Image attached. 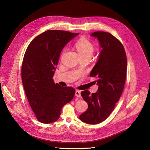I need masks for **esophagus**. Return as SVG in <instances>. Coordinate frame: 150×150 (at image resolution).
Listing matches in <instances>:
<instances>
[{"mask_svg": "<svg viewBox=\"0 0 150 150\" xmlns=\"http://www.w3.org/2000/svg\"><path fill=\"white\" fill-rule=\"evenodd\" d=\"M75 96L78 97H81V91H78V90H76L75 91Z\"/></svg>", "mask_w": 150, "mask_h": 150, "instance_id": "obj_1", "label": "esophagus"}]
</instances>
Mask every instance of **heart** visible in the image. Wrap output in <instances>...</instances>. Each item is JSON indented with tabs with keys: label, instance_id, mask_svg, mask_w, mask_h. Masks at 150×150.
<instances>
[{
	"label": "heart",
	"instance_id": "heart-1",
	"mask_svg": "<svg viewBox=\"0 0 150 150\" xmlns=\"http://www.w3.org/2000/svg\"><path fill=\"white\" fill-rule=\"evenodd\" d=\"M75 47L81 57L90 56L93 54L94 45L88 39L82 38L75 43Z\"/></svg>",
	"mask_w": 150,
	"mask_h": 150
}]
</instances>
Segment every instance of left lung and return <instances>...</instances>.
Masks as SVG:
<instances>
[{"label":"left lung","instance_id":"obj_1","mask_svg":"<svg viewBox=\"0 0 150 150\" xmlns=\"http://www.w3.org/2000/svg\"><path fill=\"white\" fill-rule=\"evenodd\" d=\"M91 36L99 41L101 51L90 76L96 77L97 92L81 93L88 103L87 110L79 116L80 120L96 125L105 120L113 111L123 90L126 76L127 59L122 44L109 33L96 31Z\"/></svg>","mask_w":150,"mask_h":150}]
</instances>
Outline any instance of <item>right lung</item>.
<instances>
[{
	"mask_svg": "<svg viewBox=\"0 0 150 150\" xmlns=\"http://www.w3.org/2000/svg\"><path fill=\"white\" fill-rule=\"evenodd\" d=\"M78 33L48 30L36 37L24 54L21 77L25 93L38 120L51 123L58 120L63 106L75 90L54 83L53 77L63 49Z\"/></svg>",
	"mask_w": 150,
	"mask_h": 150,
	"instance_id": "obj_1",
	"label": "right lung"
}]
</instances>
